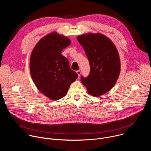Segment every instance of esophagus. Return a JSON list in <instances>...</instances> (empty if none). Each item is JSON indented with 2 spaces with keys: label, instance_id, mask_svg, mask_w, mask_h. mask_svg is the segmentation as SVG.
<instances>
[{
  "label": "esophagus",
  "instance_id": "34e87169",
  "mask_svg": "<svg viewBox=\"0 0 151 151\" xmlns=\"http://www.w3.org/2000/svg\"><path fill=\"white\" fill-rule=\"evenodd\" d=\"M76 73H77V74H78V76L79 77V76H80V75H81V71H80L79 70H77V71H76Z\"/></svg>",
  "mask_w": 151,
  "mask_h": 151
}]
</instances>
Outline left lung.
Here are the masks:
<instances>
[{
  "label": "left lung",
  "mask_w": 151,
  "mask_h": 151,
  "mask_svg": "<svg viewBox=\"0 0 151 151\" xmlns=\"http://www.w3.org/2000/svg\"><path fill=\"white\" fill-rule=\"evenodd\" d=\"M78 40L89 60L90 73L81 82L91 95L99 97L115 84L119 73V56L114 43L101 33H87L78 36Z\"/></svg>",
  "instance_id": "obj_1"
}]
</instances>
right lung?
Listing matches in <instances>:
<instances>
[{"mask_svg":"<svg viewBox=\"0 0 151 151\" xmlns=\"http://www.w3.org/2000/svg\"><path fill=\"white\" fill-rule=\"evenodd\" d=\"M71 44L66 36L52 32L42 37L32 51L30 70L37 89L52 100L65 96L78 74L72 70L68 60L61 55Z\"/></svg>","mask_w":151,"mask_h":151,"instance_id":"1","label":"right lung"}]
</instances>
